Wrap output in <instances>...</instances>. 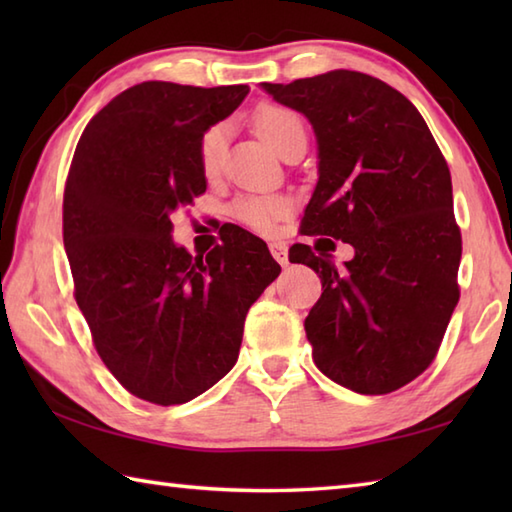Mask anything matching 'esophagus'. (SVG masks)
Segmentation results:
<instances>
[{
	"instance_id": "1",
	"label": "esophagus",
	"mask_w": 512,
	"mask_h": 512,
	"mask_svg": "<svg viewBox=\"0 0 512 512\" xmlns=\"http://www.w3.org/2000/svg\"><path fill=\"white\" fill-rule=\"evenodd\" d=\"M268 248H270V255H273L281 266L288 264V246L284 242H270Z\"/></svg>"
}]
</instances>
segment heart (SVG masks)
Masks as SVG:
<instances>
[{
    "mask_svg": "<svg viewBox=\"0 0 512 512\" xmlns=\"http://www.w3.org/2000/svg\"><path fill=\"white\" fill-rule=\"evenodd\" d=\"M255 129L264 143L279 151L286 138L301 129L299 118L284 107L264 105L255 114ZM226 143V127L215 125L200 140V167L204 176H215L222 165ZM286 213V200L279 195H244L233 204V215L257 233H273V228Z\"/></svg>",
    "mask_w": 512,
    "mask_h": 512,
    "instance_id": "1",
    "label": "heart"
}]
</instances>
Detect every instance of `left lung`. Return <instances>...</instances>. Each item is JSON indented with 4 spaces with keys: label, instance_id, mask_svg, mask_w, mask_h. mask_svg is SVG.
Returning <instances> with one entry per match:
<instances>
[{
    "label": "left lung",
    "instance_id": "1",
    "mask_svg": "<svg viewBox=\"0 0 512 512\" xmlns=\"http://www.w3.org/2000/svg\"><path fill=\"white\" fill-rule=\"evenodd\" d=\"M262 90L317 136L303 231L354 248L343 268L306 244L290 248V262L323 284L306 317L314 363L356 394L396 391L431 365L460 299L447 160L407 96L369 74L332 70Z\"/></svg>",
    "mask_w": 512,
    "mask_h": 512
}]
</instances>
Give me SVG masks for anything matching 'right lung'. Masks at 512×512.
<instances>
[{
    "instance_id": "right-lung-1",
    "label": "right lung",
    "mask_w": 512,
    "mask_h": 512,
    "mask_svg": "<svg viewBox=\"0 0 512 512\" xmlns=\"http://www.w3.org/2000/svg\"><path fill=\"white\" fill-rule=\"evenodd\" d=\"M248 85L145 81L83 129L63 195V246L96 352L129 394L182 405L237 363L248 308L281 266L244 228L206 257L173 242L171 213L206 191L200 140Z\"/></svg>"
}]
</instances>
